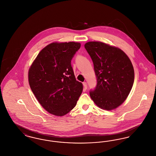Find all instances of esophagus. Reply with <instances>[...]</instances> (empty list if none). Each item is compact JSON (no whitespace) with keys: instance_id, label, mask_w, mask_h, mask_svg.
<instances>
[{"instance_id":"1","label":"esophagus","mask_w":156,"mask_h":156,"mask_svg":"<svg viewBox=\"0 0 156 156\" xmlns=\"http://www.w3.org/2000/svg\"><path fill=\"white\" fill-rule=\"evenodd\" d=\"M83 89L84 90H86L87 89V82H83Z\"/></svg>"}]
</instances>
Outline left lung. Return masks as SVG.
<instances>
[{
  "instance_id": "obj_1",
  "label": "left lung",
  "mask_w": 156,
  "mask_h": 156,
  "mask_svg": "<svg viewBox=\"0 0 156 156\" xmlns=\"http://www.w3.org/2000/svg\"><path fill=\"white\" fill-rule=\"evenodd\" d=\"M94 63L97 85L90 97L100 108L111 111L125 102L133 85L132 62L118 47L101 41L84 45Z\"/></svg>"
}]
</instances>
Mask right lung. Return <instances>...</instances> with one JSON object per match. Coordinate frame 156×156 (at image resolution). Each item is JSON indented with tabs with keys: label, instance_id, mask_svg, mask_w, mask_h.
Listing matches in <instances>:
<instances>
[{
	"label": "right lung",
	"instance_id": "right-lung-1",
	"mask_svg": "<svg viewBox=\"0 0 156 156\" xmlns=\"http://www.w3.org/2000/svg\"><path fill=\"white\" fill-rule=\"evenodd\" d=\"M81 47L76 42H54L38 53L29 69L30 88L43 108L62 116L76 104L83 90L76 80L71 61Z\"/></svg>",
	"mask_w": 156,
	"mask_h": 156
}]
</instances>
